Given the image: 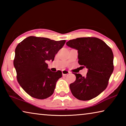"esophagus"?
Returning a JSON list of instances; mask_svg holds the SVG:
<instances>
[{"label": "esophagus", "instance_id": "esophagus-1", "mask_svg": "<svg viewBox=\"0 0 126 126\" xmlns=\"http://www.w3.org/2000/svg\"><path fill=\"white\" fill-rule=\"evenodd\" d=\"M69 73V72L67 71V70H63L62 71V74L63 76H66Z\"/></svg>", "mask_w": 126, "mask_h": 126}]
</instances>
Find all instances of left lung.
Returning <instances> with one entry per match:
<instances>
[{
	"mask_svg": "<svg viewBox=\"0 0 126 126\" xmlns=\"http://www.w3.org/2000/svg\"><path fill=\"white\" fill-rule=\"evenodd\" d=\"M67 46L78 50V63L88 69L86 77L74 73L76 79L70 84L76 98L88 101L105 90L113 71V54L105 42L97 38L84 37L70 40Z\"/></svg>",
	"mask_w": 126,
	"mask_h": 126,
	"instance_id": "8db88e82",
	"label": "left lung"
}]
</instances>
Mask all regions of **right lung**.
<instances>
[{
  "label": "right lung",
  "instance_id": "obj_1",
  "mask_svg": "<svg viewBox=\"0 0 126 126\" xmlns=\"http://www.w3.org/2000/svg\"><path fill=\"white\" fill-rule=\"evenodd\" d=\"M65 43V40L55 41L30 36L16 46L13 63L17 80L31 97L43 99L53 94L62 73L52 72L46 62L54 61L55 55Z\"/></svg>",
  "mask_w": 126,
  "mask_h": 126
}]
</instances>
